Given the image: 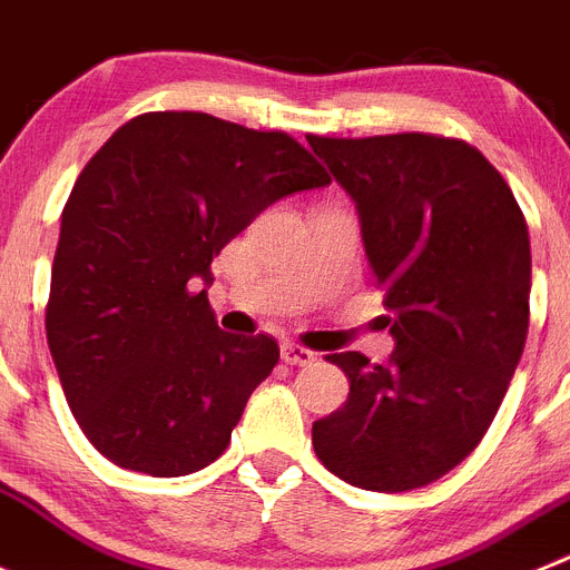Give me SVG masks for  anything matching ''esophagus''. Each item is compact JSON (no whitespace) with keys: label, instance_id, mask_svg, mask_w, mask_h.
<instances>
[{"label":"esophagus","instance_id":"obj_1","mask_svg":"<svg viewBox=\"0 0 570 570\" xmlns=\"http://www.w3.org/2000/svg\"><path fill=\"white\" fill-rule=\"evenodd\" d=\"M281 361L289 363V366H309V363H315V352L306 346H297V343L286 341L284 346H281Z\"/></svg>","mask_w":570,"mask_h":570}]
</instances>
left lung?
Segmentation results:
<instances>
[{
    "label": "left lung",
    "mask_w": 570,
    "mask_h": 570,
    "mask_svg": "<svg viewBox=\"0 0 570 570\" xmlns=\"http://www.w3.org/2000/svg\"><path fill=\"white\" fill-rule=\"evenodd\" d=\"M355 202L394 352L326 361L348 397L315 420L332 474L366 491H412L463 463L489 432L522 357L531 244L514 193L458 138L306 136Z\"/></svg>",
    "instance_id": "1"
}]
</instances>
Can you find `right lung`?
<instances>
[{"instance_id": "add662e5", "label": "right lung", "mask_w": 570, "mask_h": 570, "mask_svg": "<svg viewBox=\"0 0 570 570\" xmlns=\"http://www.w3.org/2000/svg\"><path fill=\"white\" fill-rule=\"evenodd\" d=\"M330 181L286 132L187 110L136 116L85 164L45 330L70 412L110 463L181 476L222 458L281 352L218 330L209 264L269 204Z\"/></svg>"}]
</instances>
